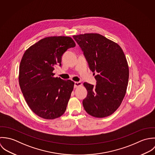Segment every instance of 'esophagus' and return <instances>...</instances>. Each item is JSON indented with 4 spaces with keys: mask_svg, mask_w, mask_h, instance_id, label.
<instances>
[{
    "mask_svg": "<svg viewBox=\"0 0 155 155\" xmlns=\"http://www.w3.org/2000/svg\"><path fill=\"white\" fill-rule=\"evenodd\" d=\"M82 83L81 82H75L74 83V88H77V87L81 86Z\"/></svg>",
    "mask_w": 155,
    "mask_h": 155,
    "instance_id": "34e87169",
    "label": "esophagus"
}]
</instances>
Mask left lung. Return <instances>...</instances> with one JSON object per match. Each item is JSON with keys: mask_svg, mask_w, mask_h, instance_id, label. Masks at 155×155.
Here are the masks:
<instances>
[{"mask_svg": "<svg viewBox=\"0 0 155 155\" xmlns=\"http://www.w3.org/2000/svg\"><path fill=\"white\" fill-rule=\"evenodd\" d=\"M89 69L96 74V86L84 83L87 94L83 101L86 111L95 117L112 114L120 105L129 80V68L121 47L98 33L74 35Z\"/></svg>", "mask_w": 155, "mask_h": 155, "instance_id": "1", "label": "left lung"}]
</instances>
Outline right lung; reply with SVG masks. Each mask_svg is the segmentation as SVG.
Segmentation results:
<instances>
[{"instance_id": "obj_1", "label": "right lung", "mask_w": 155, "mask_h": 155, "mask_svg": "<svg viewBox=\"0 0 155 155\" xmlns=\"http://www.w3.org/2000/svg\"><path fill=\"white\" fill-rule=\"evenodd\" d=\"M74 47L70 37H47L31 45L23 56L20 87L31 111L43 119L58 118L66 111L74 83L53 77V71L56 66H61L66 51Z\"/></svg>"}]
</instances>
